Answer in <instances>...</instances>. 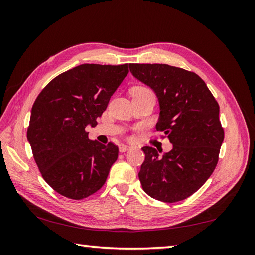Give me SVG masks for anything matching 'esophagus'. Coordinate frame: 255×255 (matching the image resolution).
I'll list each match as a JSON object with an SVG mask.
<instances>
[{"label": "esophagus", "instance_id": "esophagus-1", "mask_svg": "<svg viewBox=\"0 0 255 255\" xmlns=\"http://www.w3.org/2000/svg\"><path fill=\"white\" fill-rule=\"evenodd\" d=\"M130 149H131V147H129V145H126V144H121V145H119V152H122V153L126 152V151L130 150Z\"/></svg>", "mask_w": 255, "mask_h": 255}]
</instances>
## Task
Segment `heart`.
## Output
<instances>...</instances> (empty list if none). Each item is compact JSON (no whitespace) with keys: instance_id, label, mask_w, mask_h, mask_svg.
<instances>
[{"instance_id":"heart-1","label":"heart","mask_w":255,"mask_h":255,"mask_svg":"<svg viewBox=\"0 0 255 255\" xmlns=\"http://www.w3.org/2000/svg\"><path fill=\"white\" fill-rule=\"evenodd\" d=\"M133 94H153L152 91H151L149 88H145V86H138L133 90L132 92Z\"/></svg>"}]
</instances>
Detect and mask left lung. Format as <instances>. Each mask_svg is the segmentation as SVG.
<instances>
[{"label":"left lung","instance_id":"1","mask_svg":"<svg viewBox=\"0 0 255 255\" xmlns=\"http://www.w3.org/2000/svg\"><path fill=\"white\" fill-rule=\"evenodd\" d=\"M136 79L154 91L160 104L156 131L173 148L163 155L143 147L139 180L149 196L164 203L186 199L213 174L225 132L219 105L196 73L162 63H130Z\"/></svg>","mask_w":255,"mask_h":255}]
</instances>
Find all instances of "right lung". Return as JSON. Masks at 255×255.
<instances>
[{
  "label": "right lung",
  "instance_id": "right-lung-1",
  "mask_svg": "<svg viewBox=\"0 0 255 255\" xmlns=\"http://www.w3.org/2000/svg\"><path fill=\"white\" fill-rule=\"evenodd\" d=\"M128 64L84 63L59 74L32 105L27 139L44 180L57 193L83 199L102 188L118 147L89 139L111 96L128 74Z\"/></svg>",
  "mask_w": 255,
  "mask_h": 255
}]
</instances>
